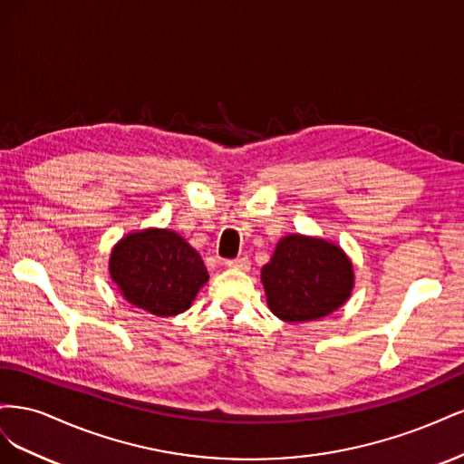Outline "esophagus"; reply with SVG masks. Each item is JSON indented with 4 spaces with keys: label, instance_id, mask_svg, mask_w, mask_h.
Segmentation results:
<instances>
[{
    "label": "esophagus",
    "instance_id": "1",
    "mask_svg": "<svg viewBox=\"0 0 464 464\" xmlns=\"http://www.w3.org/2000/svg\"><path fill=\"white\" fill-rule=\"evenodd\" d=\"M224 265L228 266V269H237V271H249V259L247 257H236V259H227Z\"/></svg>",
    "mask_w": 464,
    "mask_h": 464
}]
</instances>
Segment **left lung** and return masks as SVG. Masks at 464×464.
<instances>
[{
	"label": "left lung",
	"instance_id": "8db88e82",
	"mask_svg": "<svg viewBox=\"0 0 464 464\" xmlns=\"http://www.w3.org/2000/svg\"><path fill=\"white\" fill-rule=\"evenodd\" d=\"M269 310L286 323H304L333 314L354 288L353 261L323 237L288 234L261 269Z\"/></svg>",
	"mask_w": 464,
	"mask_h": 464
}]
</instances>
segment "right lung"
<instances>
[{
  "mask_svg": "<svg viewBox=\"0 0 464 464\" xmlns=\"http://www.w3.org/2000/svg\"><path fill=\"white\" fill-rule=\"evenodd\" d=\"M110 276L131 305L159 317L189 310L208 280L201 256L168 228L123 236L110 254Z\"/></svg>",
  "mask_w": 464,
  "mask_h": 464,
  "instance_id": "1",
  "label": "right lung"
}]
</instances>
